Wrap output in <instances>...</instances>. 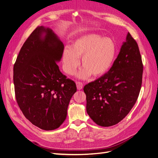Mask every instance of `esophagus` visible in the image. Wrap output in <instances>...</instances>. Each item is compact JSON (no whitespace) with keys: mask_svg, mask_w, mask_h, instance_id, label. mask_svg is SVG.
I'll return each instance as SVG.
<instances>
[{"mask_svg":"<svg viewBox=\"0 0 158 158\" xmlns=\"http://www.w3.org/2000/svg\"><path fill=\"white\" fill-rule=\"evenodd\" d=\"M76 87L78 89H82L83 88V84L80 82H76Z\"/></svg>","mask_w":158,"mask_h":158,"instance_id":"esophagus-1","label":"esophagus"}]
</instances>
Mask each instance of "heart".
Instances as JSON below:
<instances>
[{
  "mask_svg": "<svg viewBox=\"0 0 158 158\" xmlns=\"http://www.w3.org/2000/svg\"><path fill=\"white\" fill-rule=\"evenodd\" d=\"M117 47L113 40L95 33H88L79 37L66 47L63 52V68L66 74L73 75L80 65L84 68L78 76L85 79L92 74L99 76L111 67L116 56Z\"/></svg>",
  "mask_w": 158,
  "mask_h": 158,
  "instance_id": "1",
  "label": "heart"
}]
</instances>
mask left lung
<instances>
[{
	"label": "left lung",
	"instance_id": "left-lung-1",
	"mask_svg": "<svg viewBox=\"0 0 158 158\" xmlns=\"http://www.w3.org/2000/svg\"><path fill=\"white\" fill-rule=\"evenodd\" d=\"M142 73L139 48L128 32L112 67L84 88L89 117L102 127H111L122 121L139 95Z\"/></svg>",
	"mask_w": 158,
	"mask_h": 158
}]
</instances>
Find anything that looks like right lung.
<instances>
[{
    "instance_id": "add662e5",
    "label": "right lung",
    "mask_w": 158,
    "mask_h": 158,
    "mask_svg": "<svg viewBox=\"0 0 158 158\" xmlns=\"http://www.w3.org/2000/svg\"><path fill=\"white\" fill-rule=\"evenodd\" d=\"M64 44L51 29L38 26L23 44L14 65L16 99L23 115L45 131L59 128L66 118L74 81L62 74L56 63Z\"/></svg>"
}]
</instances>
